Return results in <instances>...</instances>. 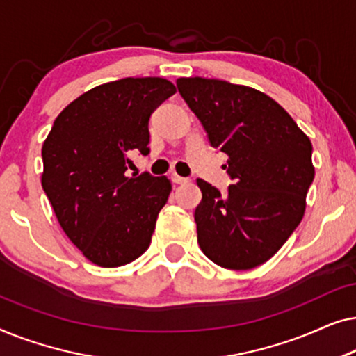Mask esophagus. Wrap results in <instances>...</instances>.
<instances>
[{"mask_svg": "<svg viewBox=\"0 0 356 356\" xmlns=\"http://www.w3.org/2000/svg\"><path fill=\"white\" fill-rule=\"evenodd\" d=\"M170 179H172V181H173L175 184H184V183H188V181H189L188 178H183V177H179V175H177V173L170 175Z\"/></svg>", "mask_w": 356, "mask_h": 356, "instance_id": "obj_1", "label": "esophagus"}]
</instances>
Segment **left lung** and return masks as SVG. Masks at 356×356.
Returning <instances> with one entry per match:
<instances>
[{
    "instance_id": "8db88e82",
    "label": "left lung",
    "mask_w": 356,
    "mask_h": 356,
    "mask_svg": "<svg viewBox=\"0 0 356 356\" xmlns=\"http://www.w3.org/2000/svg\"><path fill=\"white\" fill-rule=\"evenodd\" d=\"M178 92L228 155V194L197 178V243L217 266L248 270L269 261L300 225L314 179L313 145L269 95L248 86L179 77Z\"/></svg>"
}]
</instances>
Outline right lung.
Segmentation results:
<instances>
[{"label":"right lung","mask_w":356,"mask_h":356,"mask_svg":"<svg viewBox=\"0 0 356 356\" xmlns=\"http://www.w3.org/2000/svg\"><path fill=\"white\" fill-rule=\"evenodd\" d=\"M177 92L163 77H126L77 97L42 147V186L67 238L100 267L129 264L152 240L168 201L167 177H126L149 154V118Z\"/></svg>","instance_id":"1"}]
</instances>
